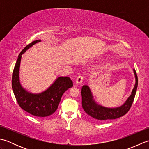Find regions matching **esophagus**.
<instances>
[{"mask_svg":"<svg viewBox=\"0 0 149 149\" xmlns=\"http://www.w3.org/2000/svg\"><path fill=\"white\" fill-rule=\"evenodd\" d=\"M83 81H84V76H83V75H79V76L77 78V79H76V84H81L83 82Z\"/></svg>","mask_w":149,"mask_h":149,"instance_id":"obj_1","label":"esophagus"}]
</instances>
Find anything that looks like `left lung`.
Returning <instances> with one entry per match:
<instances>
[{"label": "left lung", "instance_id": "left-lung-1", "mask_svg": "<svg viewBox=\"0 0 149 149\" xmlns=\"http://www.w3.org/2000/svg\"><path fill=\"white\" fill-rule=\"evenodd\" d=\"M136 83L132 89L131 95L129 97L125 103L120 107H107L98 104L92 95L90 88L87 85H84L81 89L82 106L88 115L99 121H105L107 120H113L120 118L127 113L130 109L133 102L138 87V77L136 72L133 69Z\"/></svg>", "mask_w": 149, "mask_h": 149}]
</instances>
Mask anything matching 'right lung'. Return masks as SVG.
<instances>
[{
	"instance_id": "1",
	"label": "right lung",
	"mask_w": 149,
	"mask_h": 149,
	"mask_svg": "<svg viewBox=\"0 0 149 149\" xmlns=\"http://www.w3.org/2000/svg\"><path fill=\"white\" fill-rule=\"evenodd\" d=\"M41 40H35L27 45L18 55L12 75V88L18 105L22 109L38 117L51 115L57 110L63 94L73 86V82L68 77H59L51 86L40 93H32L22 86L19 79L22 55Z\"/></svg>"
}]
</instances>
